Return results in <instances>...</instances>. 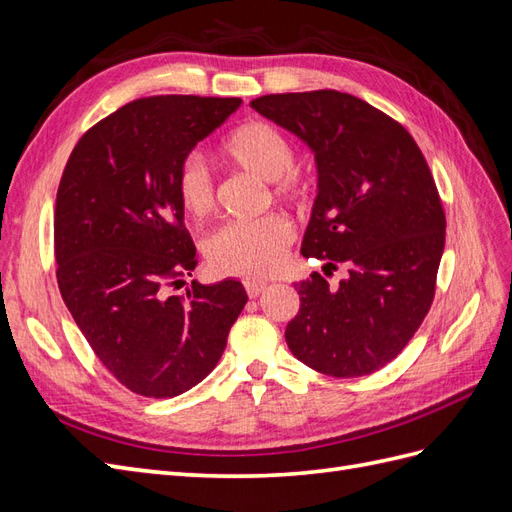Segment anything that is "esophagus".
<instances>
[{"instance_id": "1", "label": "esophagus", "mask_w": 512, "mask_h": 512, "mask_svg": "<svg viewBox=\"0 0 512 512\" xmlns=\"http://www.w3.org/2000/svg\"><path fill=\"white\" fill-rule=\"evenodd\" d=\"M245 290H247V294H250L252 299H256V297H260L262 292L267 290V284H265V282H256V280H252V282H245Z\"/></svg>"}]
</instances>
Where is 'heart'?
Returning a JSON list of instances; mask_svg holds the SVG:
<instances>
[{
	"instance_id": "heart-1",
	"label": "heart",
	"mask_w": 512,
	"mask_h": 512,
	"mask_svg": "<svg viewBox=\"0 0 512 512\" xmlns=\"http://www.w3.org/2000/svg\"><path fill=\"white\" fill-rule=\"evenodd\" d=\"M224 156L247 173L275 183V194L286 200L301 196L290 175L297 156L288 138L265 121H250L232 132L224 145ZM177 198L192 218H205L215 207V185L205 162L190 156L179 166ZM292 228L282 215H267L256 222L224 224L205 241V258L213 273L243 280H265L282 269Z\"/></svg>"
}]
</instances>
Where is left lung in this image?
<instances>
[{
	"label": "left lung",
	"instance_id": "8db88e82",
	"mask_svg": "<svg viewBox=\"0 0 512 512\" xmlns=\"http://www.w3.org/2000/svg\"><path fill=\"white\" fill-rule=\"evenodd\" d=\"M250 106L314 153L318 194L301 254L322 260L327 275L348 269L337 288L320 273L294 284L301 307L286 344L320 374H374L406 348L436 292L446 220L431 170L401 123L342 91Z\"/></svg>",
	"mask_w": 512,
	"mask_h": 512
}]
</instances>
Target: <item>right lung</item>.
Listing matches in <instances>:
<instances>
[{"mask_svg":"<svg viewBox=\"0 0 512 512\" xmlns=\"http://www.w3.org/2000/svg\"><path fill=\"white\" fill-rule=\"evenodd\" d=\"M239 106V98L134 100L81 136L61 175L59 292L102 365L136 395L177 397L205 380L247 303L230 277L168 294L196 267L179 166Z\"/></svg>","mask_w":512,"mask_h":512,"instance_id":"obj_1","label":"right lung"}]
</instances>
